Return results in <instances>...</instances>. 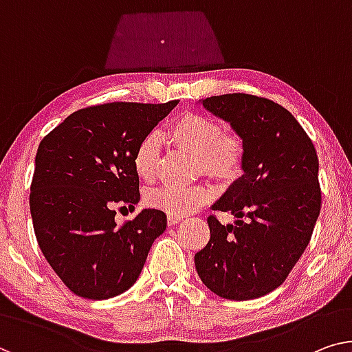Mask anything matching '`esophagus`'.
<instances>
[{"instance_id": "obj_1", "label": "esophagus", "mask_w": 352, "mask_h": 352, "mask_svg": "<svg viewBox=\"0 0 352 352\" xmlns=\"http://www.w3.org/2000/svg\"><path fill=\"white\" fill-rule=\"evenodd\" d=\"M183 217H178V214H167V224L169 226H175L178 221H182Z\"/></svg>"}]
</instances>
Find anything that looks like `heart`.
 Returning a JSON list of instances; mask_svg holds the SVG:
<instances>
[{"label": "heart", "instance_id": "1", "mask_svg": "<svg viewBox=\"0 0 352 352\" xmlns=\"http://www.w3.org/2000/svg\"><path fill=\"white\" fill-rule=\"evenodd\" d=\"M166 140L175 148L196 156V169L219 182H235L243 174L246 162L245 139L235 131H223V124L201 113H185L170 126ZM161 155L160 138L148 134L140 140L133 156L135 175L150 183L156 175ZM213 197L207 185L191 188L160 186L145 194V204L167 214L191 213Z\"/></svg>", "mask_w": 352, "mask_h": 352}]
</instances>
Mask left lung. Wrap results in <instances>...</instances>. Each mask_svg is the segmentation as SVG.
<instances>
[{
    "instance_id": "obj_1",
    "label": "left lung",
    "mask_w": 352,
    "mask_h": 352,
    "mask_svg": "<svg viewBox=\"0 0 352 352\" xmlns=\"http://www.w3.org/2000/svg\"><path fill=\"white\" fill-rule=\"evenodd\" d=\"M202 106L245 139L246 162L213 206L237 223L223 226L210 214V242L194 264L217 296L251 300L281 286L310 243L322 201L318 155L294 115L270 99L232 93Z\"/></svg>"
}]
</instances>
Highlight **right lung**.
Segmentation results:
<instances>
[{
	"label": "right lung",
	"instance_id": "add662e5",
	"mask_svg": "<svg viewBox=\"0 0 352 352\" xmlns=\"http://www.w3.org/2000/svg\"><path fill=\"white\" fill-rule=\"evenodd\" d=\"M177 104H98L71 113L41 140L30 192L34 234L77 296L104 300L129 289L166 230L161 210L145 208L117 226L113 208L139 202L134 151Z\"/></svg>",
	"mask_w": 352,
	"mask_h": 352
}]
</instances>
